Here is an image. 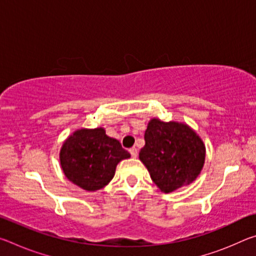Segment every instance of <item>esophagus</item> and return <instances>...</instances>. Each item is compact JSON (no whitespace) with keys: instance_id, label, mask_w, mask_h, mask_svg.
Here are the masks:
<instances>
[{"instance_id":"esophagus-1","label":"esophagus","mask_w":256,"mask_h":256,"mask_svg":"<svg viewBox=\"0 0 256 256\" xmlns=\"http://www.w3.org/2000/svg\"><path fill=\"white\" fill-rule=\"evenodd\" d=\"M130 154H131L133 158H136L138 157V149L136 148H131V149H130Z\"/></svg>"}]
</instances>
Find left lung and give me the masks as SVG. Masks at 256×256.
<instances>
[{
    "instance_id": "obj_1",
    "label": "left lung",
    "mask_w": 256,
    "mask_h": 256,
    "mask_svg": "<svg viewBox=\"0 0 256 256\" xmlns=\"http://www.w3.org/2000/svg\"><path fill=\"white\" fill-rule=\"evenodd\" d=\"M144 140L138 159L162 192H174L192 184L200 175L204 166L206 146L190 125L151 118Z\"/></svg>"
}]
</instances>
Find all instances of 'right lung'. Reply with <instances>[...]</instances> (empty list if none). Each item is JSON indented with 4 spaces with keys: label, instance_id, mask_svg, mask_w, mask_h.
<instances>
[{
    "label": "right lung",
    "instance_id": "1",
    "mask_svg": "<svg viewBox=\"0 0 256 256\" xmlns=\"http://www.w3.org/2000/svg\"><path fill=\"white\" fill-rule=\"evenodd\" d=\"M130 157L120 141L108 136L104 128L76 130L60 150L64 175L88 192L105 188L114 177L118 164Z\"/></svg>",
    "mask_w": 256,
    "mask_h": 256
}]
</instances>
